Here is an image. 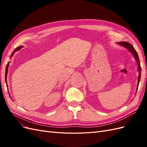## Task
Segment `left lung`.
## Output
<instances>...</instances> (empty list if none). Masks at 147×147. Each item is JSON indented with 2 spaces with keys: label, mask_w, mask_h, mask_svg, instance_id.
I'll return each instance as SVG.
<instances>
[{
  "label": "left lung",
  "mask_w": 147,
  "mask_h": 147,
  "mask_svg": "<svg viewBox=\"0 0 147 147\" xmlns=\"http://www.w3.org/2000/svg\"><path fill=\"white\" fill-rule=\"evenodd\" d=\"M117 43L118 44V45H121V46H122L124 48H127V50L132 53V55L134 56V58L136 61L137 65V68H138V71H139V77H138V83H137V91L138 86H139V82H140V77H141V67H140L139 56H138L137 53L136 51L134 48L133 47V46L129 43L126 42H117ZM137 91H136V92H137Z\"/></svg>",
  "instance_id": "left-lung-1"
}]
</instances>
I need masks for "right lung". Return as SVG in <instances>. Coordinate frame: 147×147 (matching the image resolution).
<instances>
[{
  "label": "right lung",
  "instance_id": "right-lung-1",
  "mask_svg": "<svg viewBox=\"0 0 147 147\" xmlns=\"http://www.w3.org/2000/svg\"><path fill=\"white\" fill-rule=\"evenodd\" d=\"M23 46H20V47H17L16 49H15L14 50H13V51L12 52V53H11V56H10V57H11L13 56V55L15 54V52H16V51H19L20 50H21V49L23 48ZM9 63H10V62H8V64H7V67H6V70H5V80H6V83H7V72H8V66H9ZM7 85H8V84H7ZM8 87V86H7ZM10 97H11V96H10Z\"/></svg>",
  "mask_w": 147,
  "mask_h": 147
}]
</instances>
